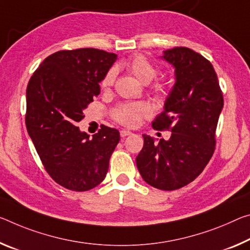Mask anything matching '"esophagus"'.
<instances>
[{"label": "esophagus", "instance_id": "esophagus-1", "mask_svg": "<svg viewBox=\"0 0 250 250\" xmlns=\"http://www.w3.org/2000/svg\"><path fill=\"white\" fill-rule=\"evenodd\" d=\"M130 134H132V132L129 131V130H121L120 131V136L122 138H125L126 136H130Z\"/></svg>", "mask_w": 250, "mask_h": 250}]
</instances>
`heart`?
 Wrapping results in <instances>:
<instances>
[{
	"label": "heart",
	"instance_id": "obj_1",
	"mask_svg": "<svg viewBox=\"0 0 250 250\" xmlns=\"http://www.w3.org/2000/svg\"><path fill=\"white\" fill-rule=\"evenodd\" d=\"M122 66L125 68L126 71H129L132 75H134L144 84H148V83L151 82L158 73L157 66L148 58L142 54L133 55L129 60H126L122 64ZM116 78L117 70L113 68L110 69L101 81L102 89L109 90L114 84ZM154 89L157 91L164 90V84L157 83L154 85ZM150 112H151V110H150L149 104H146V102H139V104H124L118 105L116 109H113L112 118L122 125L133 128V126H137L140 124L142 119L148 117Z\"/></svg>",
	"mask_w": 250,
	"mask_h": 250
}]
</instances>
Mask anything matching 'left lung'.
Instances as JSON below:
<instances>
[{"label":"left lung","instance_id":"left-lung-1","mask_svg":"<svg viewBox=\"0 0 250 250\" xmlns=\"http://www.w3.org/2000/svg\"><path fill=\"white\" fill-rule=\"evenodd\" d=\"M162 58L175 66L176 83L152 128L169 130L171 137L154 142L144 134L136 162L146 184L176 190L195 180L211 159L224 97L212 64L201 54L177 46Z\"/></svg>","mask_w":250,"mask_h":250}]
</instances>
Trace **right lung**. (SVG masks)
Segmentation results:
<instances>
[{"instance_id":"1","label":"right lung","mask_w":250,"mask_h":250,"mask_svg":"<svg viewBox=\"0 0 250 250\" xmlns=\"http://www.w3.org/2000/svg\"><path fill=\"white\" fill-rule=\"evenodd\" d=\"M116 59L92 47L58 51L44 59L27 84V132L46 172L72 191H86L104 180L120 140L110 126L102 125L92 138L77 126Z\"/></svg>"}]
</instances>
